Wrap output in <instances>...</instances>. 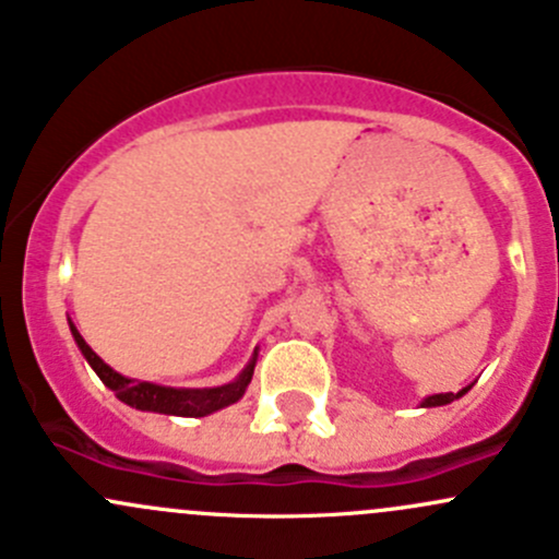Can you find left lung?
<instances>
[{
  "label": "left lung",
  "instance_id": "1",
  "mask_svg": "<svg viewBox=\"0 0 559 559\" xmlns=\"http://www.w3.org/2000/svg\"><path fill=\"white\" fill-rule=\"evenodd\" d=\"M473 384H467L465 389H460V392H441V394H430V397H425L421 400V408H436V405H449V403H454V400H460L462 394L467 392V389H471Z\"/></svg>",
  "mask_w": 559,
  "mask_h": 559
}]
</instances>
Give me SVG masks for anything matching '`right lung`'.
Listing matches in <instances>:
<instances>
[{
	"instance_id": "obj_1",
	"label": "right lung",
	"mask_w": 559,
	"mask_h": 559,
	"mask_svg": "<svg viewBox=\"0 0 559 559\" xmlns=\"http://www.w3.org/2000/svg\"><path fill=\"white\" fill-rule=\"evenodd\" d=\"M70 332L72 337H75L81 354L86 357V362L92 365L94 373L103 379V384L107 389L116 392V397L121 400V403L132 405V408L138 411H154V414H167V416H207L227 408V405L238 403V400L246 394L248 384H251V376H253V368H257V357H259V352L253 348L248 365L240 370L238 379L229 381V384L205 386V389L162 386V384H151V381L127 379V376H121L118 370H112L103 357H97V352H92V346L83 341V335L78 332V326L72 324V321H70Z\"/></svg>"
}]
</instances>
